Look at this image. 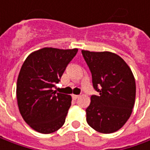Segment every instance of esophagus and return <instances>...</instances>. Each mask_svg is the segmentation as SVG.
<instances>
[{"mask_svg": "<svg viewBox=\"0 0 150 150\" xmlns=\"http://www.w3.org/2000/svg\"><path fill=\"white\" fill-rule=\"evenodd\" d=\"M72 98H73L74 100H77V99H78V98H79V97H80V96H79V95H75V94H72Z\"/></svg>", "mask_w": 150, "mask_h": 150, "instance_id": "1", "label": "esophagus"}]
</instances>
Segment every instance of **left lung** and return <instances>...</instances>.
<instances>
[{
  "instance_id": "8db88e82",
  "label": "left lung",
  "mask_w": 150,
  "mask_h": 150,
  "mask_svg": "<svg viewBox=\"0 0 150 150\" xmlns=\"http://www.w3.org/2000/svg\"><path fill=\"white\" fill-rule=\"evenodd\" d=\"M82 54L92 73L93 88L86 109L90 127L103 134L120 129L129 118L134 105L136 85L133 72L123 58L110 52H89Z\"/></svg>"
}]
</instances>
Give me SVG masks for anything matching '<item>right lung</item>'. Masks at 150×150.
<instances>
[{"label":"right lung","mask_w":150,"mask_h":150,"mask_svg":"<svg viewBox=\"0 0 150 150\" xmlns=\"http://www.w3.org/2000/svg\"><path fill=\"white\" fill-rule=\"evenodd\" d=\"M77 52V48L44 47L31 53L21 66L16 83L17 104L25 122L39 133H53L65 123L72 98L53 88Z\"/></svg>","instance_id":"1"}]
</instances>
